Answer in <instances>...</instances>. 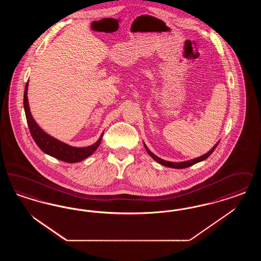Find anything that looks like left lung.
<instances>
[{
    "instance_id": "8db88e82",
    "label": "left lung",
    "mask_w": 261,
    "mask_h": 261,
    "mask_svg": "<svg viewBox=\"0 0 261 261\" xmlns=\"http://www.w3.org/2000/svg\"><path fill=\"white\" fill-rule=\"evenodd\" d=\"M219 144V141L211 148V150H208L206 153H204L203 155H201V156H199V158H196V159H193V160H190V161H186V162H167V161H164V160H162L161 158H159L158 155H155L154 153H152L150 150H149V148L146 146V144L144 143V147H145V149L147 150V152L149 153V155L156 162H159V163H161L162 165L163 166H166V167H170V168H177V169H181V168H186V167H189V166H192V165H194V164H196V163H198V162H202V161H205L210 155H211V153L214 151V149L215 148L217 147V145Z\"/></svg>"
}]
</instances>
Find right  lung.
<instances>
[{
	"label": "right lung",
	"mask_w": 261,
	"mask_h": 261,
	"mask_svg": "<svg viewBox=\"0 0 261 261\" xmlns=\"http://www.w3.org/2000/svg\"><path fill=\"white\" fill-rule=\"evenodd\" d=\"M27 90H28V81L25 86L24 97H23V106H24L27 124H28L33 140L37 144L38 147L42 149L45 153L49 154L55 159L62 161V162L75 163V162H81V161L87 159L91 154H93L95 152L96 149L99 148L103 133H101L99 140L95 144L85 147V148H76V147L69 146L62 141L47 134L36 123V121L34 120L33 116L30 112L28 98H27Z\"/></svg>",
	"instance_id": "obj_1"
}]
</instances>
